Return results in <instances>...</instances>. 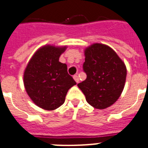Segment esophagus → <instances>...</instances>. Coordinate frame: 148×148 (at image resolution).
Segmentation results:
<instances>
[{
	"label": "esophagus",
	"mask_w": 148,
	"mask_h": 148,
	"mask_svg": "<svg viewBox=\"0 0 148 148\" xmlns=\"http://www.w3.org/2000/svg\"><path fill=\"white\" fill-rule=\"evenodd\" d=\"M74 81H75V82H76L77 83H78L79 82V77H78V76H77V74H75V75H74Z\"/></svg>",
	"instance_id": "1"
}]
</instances>
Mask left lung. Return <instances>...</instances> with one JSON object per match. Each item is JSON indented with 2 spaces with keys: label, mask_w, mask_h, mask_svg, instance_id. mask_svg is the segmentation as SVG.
Instances as JSON below:
<instances>
[{
  "label": "left lung",
  "mask_w": 148,
  "mask_h": 148,
  "mask_svg": "<svg viewBox=\"0 0 148 148\" xmlns=\"http://www.w3.org/2000/svg\"><path fill=\"white\" fill-rule=\"evenodd\" d=\"M83 71L87 77L78 88L86 101L97 109H105L117 101L126 78V67L110 47L94 44L85 49Z\"/></svg>",
  "instance_id": "8db88e82"
}]
</instances>
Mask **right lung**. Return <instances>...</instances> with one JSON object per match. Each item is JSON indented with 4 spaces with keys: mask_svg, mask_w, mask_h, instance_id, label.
<instances>
[{
    "mask_svg": "<svg viewBox=\"0 0 148 148\" xmlns=\"http://www.w3.org/2000/svg\"><path fill=\"white\" fill-rule=\"evenodd\" d=\"M66 48L44 46L29 60L23 76L28 96L45 110L56 109L65 101L66 95L76 82L67 72V66L59 61Z\"/></svg>",
    "mask_w": 148,
    "mask_h": 148,
    "instance_id": "right-lung-1",
    "label": "right lung"
}]
</instances>
